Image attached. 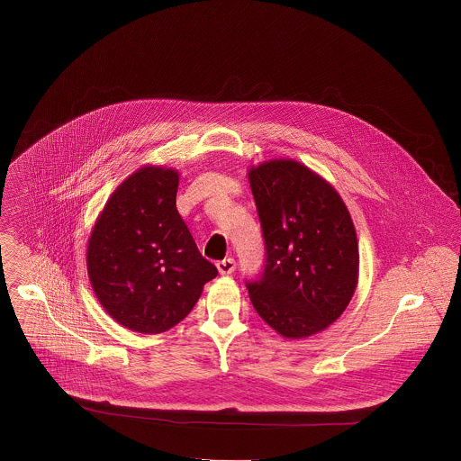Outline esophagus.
Masks as SVG:
<instances>
[{"mask_svg": "<svg viewBox=\"0 0 461 461\" xmlns=\"http://www.w3.org/2000/svg\"><path fill=\"white\" fill-rule=\"evenodd\" d=\"M216 267H218V271H220L221 275H230V273L236 269V261H234L232 258H225V259H221V261L216 263Z\"/></svg>", "mask_w": 461, "mask_h": 461, "instance_id": "1", "label": "esophagus"}]
</instances>
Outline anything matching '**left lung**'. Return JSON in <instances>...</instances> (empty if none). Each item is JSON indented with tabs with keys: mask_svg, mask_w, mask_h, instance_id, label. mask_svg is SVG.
<instances>
[{
	"mask_svg": "<svg viewBox=\"0 0 461 461\" xmlns=\"http://www.w3.org/2000/svg\"><path fill=\"white\" fill-rule=\"evenodd\" d=\"M263 230V271L247 280L254 309L284 337L327 329L348 307L358 245L339 194L296 161H267L249 174Z\"/></svg>",
	"mask_w": 461,
	"mask_h": 461,
	"instance_id": "obj_1",
	"label": "left lung"
}]
</instances>
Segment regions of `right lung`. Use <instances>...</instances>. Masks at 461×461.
I'll list each match as a JSON object with an SVG mask.
<instances>
[{
    "instance_id": "obj_1",
    "label": "right lung",
    "mask_w": 461,
    "mask_h": 461,
    "mask_svg": "<svg viewBox=\"0 0 461 461\" xmlns=\"http://www.w3.org/2000/svg\"><path fill=\"white\" fill-rule=\"evenodd\" d=\"M177 186L170 168L134 172L104 205L88 241L97 300L115 321L140 333L176 327L218 275L177 211Z\"/></svg>"
}]
</instances>
